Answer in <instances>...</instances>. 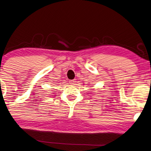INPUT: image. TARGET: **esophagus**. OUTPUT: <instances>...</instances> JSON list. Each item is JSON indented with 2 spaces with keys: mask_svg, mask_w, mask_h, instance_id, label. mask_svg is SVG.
<instances>
[{
  "mask_svg": "<svg viewBox=\"0 0 151 151\" xmlns=\"http://www.w3.org/2000/svg\"><path fill=\"white\" fill-rule=\"evenodd\" d=\"M76 83V79H73V80L69 81V84H75Z\"/></svg>",
  "mask_w": 151,
  "mask_h": 151,
  "instance_id": "1",
  "label": "esophagus"
}]
</instances>
